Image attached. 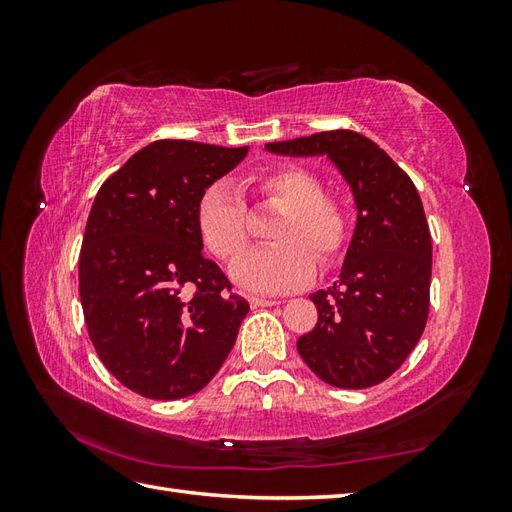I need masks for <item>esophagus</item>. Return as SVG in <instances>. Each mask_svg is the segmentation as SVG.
I'll return each mask as SVG.
<instances>
[{
    "mask_svg": "<svg viewBox=\"0 0 512 512\" xmlns=\"http://www.w3.org/2000/svg\"><path fill=\"white\" fill-rule=\"evenodd\" d=\"M280 301L277 299H262V297H250V305L256 309V307H273Z\"/></svg>",
    "mask_w": 512,
    "mask_h": 512,
    "instance_id": "34e87169",
    "label": "esophagus"
}]
</instances>
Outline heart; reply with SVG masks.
I'll use <instances>...</instances> for the list:
<instances>
[{
  "instance_id": "heart-1",
  "label": "heart",
  "mask_w": 512,
  "mask_h": 512,
  "mask_svg": "<svg viewBox=\"0 0 512 512\" xmlns=\"http://www.w3.org/2000/svg\"><path fill=\"white\" fill-rule=\"evenodd\" d=\"M267 203L284 207L269 247L241 256L232 280L252 292H290L314 280L316 260L329 267L348 243V213L337 198L324 194L318 175L301 166H277L256 177ZM196 228L207 250L220 260H235L250 243V213L245 198L228 181H215L196 205Z\"/></svg>"
}]
</instances>
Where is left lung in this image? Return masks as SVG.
Instances as JSON below:
<instances>
[{
	"label": "left lung",
	"mask_w": 512,
	"mask_h": 512,
	"mask_svg": "<svg viewBox=\"0 0 512 512\" xmlns=\"http://www.w3.org/2000/svg\"><path fill=\"white\" fill-rule=\"evenodd\" d=\"M280 156H327L348 181L356 228L339 280L314 292L316 327L297 350L337 389H367L401 367L429 314L431 235L412 179L386 151L352 130L267 143Z\"/></svg>",
	"instance_id": "8db88e82"
}]
</instances>
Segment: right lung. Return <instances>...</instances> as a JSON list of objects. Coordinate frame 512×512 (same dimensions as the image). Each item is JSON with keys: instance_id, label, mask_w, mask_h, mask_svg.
Returning <instances> with one entry per match:
<instances>
[{"instance_id": "right-lung-1", "label": "right lung", "mask_w": 512, "mask_h": 512, "mask_svg": "<svg viewBox=\"0 0 512 512\" xmlns=\"http://www.w3.org/2000/svg\"><path fill=\"white\" fill-rule=\"evenodd\" d=\"M245 153L156 141L102 183L89 211L79 258L87 331L104 367L138 395L198 393L235 346L250 303L200 252L196 205Z\"/></svg>"}]
</instances>
